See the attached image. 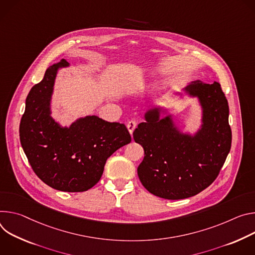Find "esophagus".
I'll return each instance as SVG.
<instances>
[{
	"label": "esophagus",
	"mask_w": 255,
	"mask_h": 255,
	"mask_svg": "<svg viewBox=\"0 0 255 255\" xmlns=\"http://www.w3.org/2000/svg\"><path fill=\"white\" fill-rule=\"evenodd\" d=\"M136 126H137V124H136L135 121H129V122L128 123L127 127H128V131H129L130 134L133 132V130H134V128H136Z\"/></svg>",
	"instance_id": "1"
}]
</instances>
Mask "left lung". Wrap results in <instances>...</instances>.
Listing matches in <instances>:
<instances>
[{
  "instance_id": "1",
  "label": "left lung",
  "mask_w": 255,
  "mask_h": 255,
  "mask_svg": "<svg viewBox=\"0 0 255 255\" xmlns=\"http://www.w3.org/2000/svg\"><path fill=\"white\" fill-rule=\"evenodd\" d=\"M184 92L199 98L203 109L201 128L193 135L181 132L171 116L160 118V107L148 110L146 123H140L132 133L145 152L137 167L140 182L166 200L186 199L210 186L231 149L229 106L221 85L197 80Z\"/></svg>"
}]
</instances>
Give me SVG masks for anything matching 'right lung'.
<instances>
[{
    "instance_id": "1",
    "label": "right lung",
    "mask_w": 255,
    "mask_h": 255,
    "mask_svg": "<svg viewBox=\"0 0 255 255\" xmlns=\"http://www.w3.org/2000/svg\"><path fill=\"white\" fill-rule=\"evenodd\" d=\"M66 60L50 66L41 82L27 95L20 122V142L35 174L48 186L68 192L86 191L101 178L106 160L130 143L124 124L96 116L81 118L69 128L50 116V101L58 70Z\"/></svg>"
}]
</instances>
